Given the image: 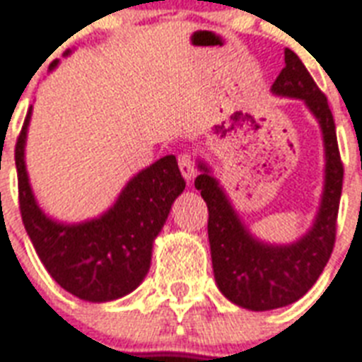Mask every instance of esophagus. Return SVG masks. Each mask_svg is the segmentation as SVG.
<instances>
[{"label": "esophagus", "mask_w": 362, "mask_h": 362, "mask_svg": "<svg viewBox=\"0 0 362 362\" xmlns=\"http://www.w3.org/2000/svg\"><path fill=\"white\" fill-rule=\"evenodd\" d=\"M178 167H180V173L182 176L186 178V182H192L195 173H197V169H195V161H193L189 153H182V156H178Z\"/></svg>", "instance_id": "obj_1"}]
</instances>
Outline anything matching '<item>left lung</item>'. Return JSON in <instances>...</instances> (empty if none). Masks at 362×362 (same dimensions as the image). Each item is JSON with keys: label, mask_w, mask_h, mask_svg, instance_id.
<instances>
[{"label": "left lung", "mask_w": 362, "mask_h": 362, "mask_svg": "<svg viewBox=\"0 0 362 362\" xmlns=\"http://www.w3.org/2000/svg\"><path fill=\"white\" fill-rule=\"evenodd\" d=\"M272 92L303 99L323 133L325 187L312 229L293 244H264L244 227L226 192L203 161H199L201 175L195 178V187L201 189V197L209 206V240L216 284L231 303L253 312L295 303L320 278L337 240L344 180L337 127L325 93L289 48H286V67L272 84Z\"/></svg>", "instance_id": "left-lung-1"}]
</instances>
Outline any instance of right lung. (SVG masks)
I'll list each match as a JSON object with an SVG mask.
<instances>
[{
    "label": "right lung",
    "mask_w": 362,
    "mask_h": 362,
    "mask_svg": "<svg viewBox=\"0 0 362 362\" xmlns=\"http://www.w3.org/2000/svg\"><path fill=\"white\" fill-rule=\"evenodd\" d=\"M56 64H50V69ZM30 116L31 109L16 141L14 161L20 214L37 255L48 274L82 300L109 303L124 297L148 274L153 238L170 204L186 187L176 158L165 156L133 176L103 216L82 223H59L39 209L28 180L24 146Z\"/></svg>",
    "instance_id": "right-lung-1"
}]
</instances>
